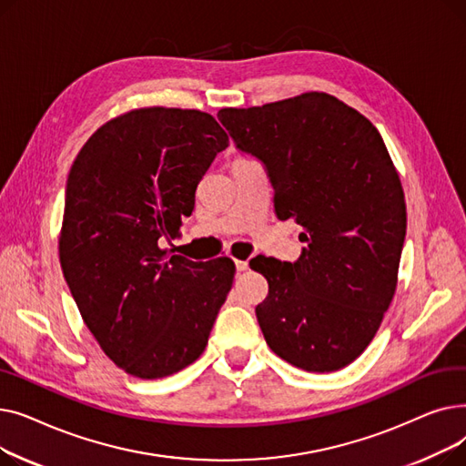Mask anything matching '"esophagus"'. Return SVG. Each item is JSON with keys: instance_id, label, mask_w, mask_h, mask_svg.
<instances>
[{"instance_id": "1", "label": "esophagus", "mask_w": 466, "mask_h": 466, "mask_svg": "<svg viewBox=\"0 0 466 466\" xmlns=\"http://www.w3.org/2000/svg\"><path fill=\"white\" fill-rule=\"evenodd\" d=\"M248 268H249L248 260H236V270H238V272H246Z\"/></svg>"}]
</instances>
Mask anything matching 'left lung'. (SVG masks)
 Returning <instances> with one entry per match:
<instances>
[{
    "label": "left lung",
    "mask_w": 466,
    "mask_h": 466,
    "mask_svg": "<svg viewBox=\"0 0 466 466\" xmlns=\"http://www.w3.org/2000/svg\"><path fill=\"white\" fill-rule=\"evenodd\" d=\"M217 116L238 149L264 162L278 218L306 230L295 264H257L268 279L255 309L266 344L308 372L344 369L395 297L406 236L404 190L378 128L327 92Z\"/></svg>",
    "instance_id": "obj_1"
}]
</instances>
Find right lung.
Instances as JSON below:
<instances>
[{"label":"right lung","mask_w":466,"mask_h":466,"mask_svg":"<svg viewBox=\"0 0 466 466\" xmlns=\"http://www.w3.org/2000/svg\"><path fill=\"white\" fill-rule=\"evenodd\" d=\"M228 134L198 109L141 107L97 128L67 176L58 251L81 317L104 353L141 380L198 359L236 266L162 249Z\"/></svg>","instance_id":"1"}]
</instances>
